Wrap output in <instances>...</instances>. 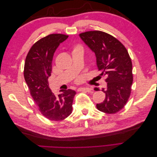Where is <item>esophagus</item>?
I'll use <instances>...</instances> for the list:
<instances>
[{"label":"esophagus","instance_id":"1","mask_svg":"<svg viewBox=\"0 0 157 157\" xmlns=\"http://www.w3.org/2000/svg\"><path fill=\"white\" fill-rule=\"evenodd\" d=\"M92 87L87 86V87H84V88H79V91H82V92L86 91V92H90L92 91Z\"/></svg>","mask_w":157,"mask_h":157}]
</instances>
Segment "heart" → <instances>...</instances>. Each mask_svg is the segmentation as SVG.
I'll return each instance as SVG.
<instances>
[{
	"mask_svg": "<svg viewBox=\"0 0 157 157\" xmlns=\"http://www.w3.org/2000/svg\"><path fill=\"white\" fill-rule=\"evenodd\" d=\"M73 52H83V48L82 46L80 45H77L74 47L73 48Z\"/></svg>",
	"mask_w": 157,
	"mask_h": 157,
	"instance_id": "b5f03b06",
	"label": "heart"
}]
</instances>
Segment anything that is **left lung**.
Listing matches in <instances>:
<instances>
[{"instance_id": "left-lung-1", "label": "left lung", "mask_w": 157, "mask_h": 157, "mask_svg": "<svg viewBox=\"0 0 157 157\" xmlns=\"http://www.w3.org/2000/svg\"><path fill=\"white\" fill-rule=\"evenodd\" d=\"M79 36L95 53L100 75L106 77L107 86L102 89L105 98L97 103V109L107 114L116 113L124 107L131 93L132 63L128 52L119 40L105 32L87 31Z\"/></svg>"}]
</instances>
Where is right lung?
Segmentation results:
<instances>
[{"label": "right lung", "mask_w": 157, "mask_h": 157, "mask_svg": "<svg viewBox=\"0 0 157 157\" xmlns=\"http://www.w3.org/2000/svg\"><path fill=\"white\" fill-rule=\"evenodd\" d=\"M68 36L63 34H51L42 38L32 46L25 59V82L39 110L50 121H62L72 113L75 90H60L62 93L56 96L48 84L54 54L60 43Z\"/></svg>", "instance_id": "1"}]
</instances>
